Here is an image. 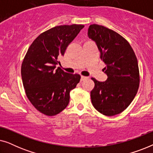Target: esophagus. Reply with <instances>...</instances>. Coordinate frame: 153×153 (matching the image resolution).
Wrapping results in <instances>:
<instances>
[{"instance_id":"esophagus-1","label":"esophagus","mask_w":153,"mask_h":153,"mask_svg":"<svg viewBox=\"0 0 153 153\" xmlns=\"http://www.w3.org/2000/svg\"><path fill=\"white\" fill-rule=\"evenodd\" d=\"M85 79H87V77L86 76H81V81H83Z\"/></svg>"}]
</instances>
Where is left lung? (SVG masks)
<instances>
[{
  "label": "left lung",
  "instance_id": "1",
  "mask_svg": "<svg viewBox=\"0 0 153 153\" xmlns=\"http://www.w3.org/2000/svg\"><path fill=\"white\" fill-rule=\"evenodd\" d=\"M88 35L97 46L108 76L104 82L92 78L95 82L91 92L92 104L105 116L120 114L131 104L139 89L137 58L128 42L109 28L91 25Z\"/></svg>",
  "mask_w": 153,
  "mask_h": 153
}]
</instances>
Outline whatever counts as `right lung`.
<instances>
[{"instance_id":"1","label":"right lung","mask_w":153,"mask_h":153,"mask_svg":"<svg viewBox=\"0 0 153 153\" xmlns=\"http://www.w3.org/2000/svg\"><path fill=\"white\" fill-rule=\"evenodd\" d=\"M84 26H56L41 33L31 44L22 65V78L27 97L34 107L49 116L59 114L70 102V91L81 76L65 72L58 58Z\"/></svg>"}]
</instances>
